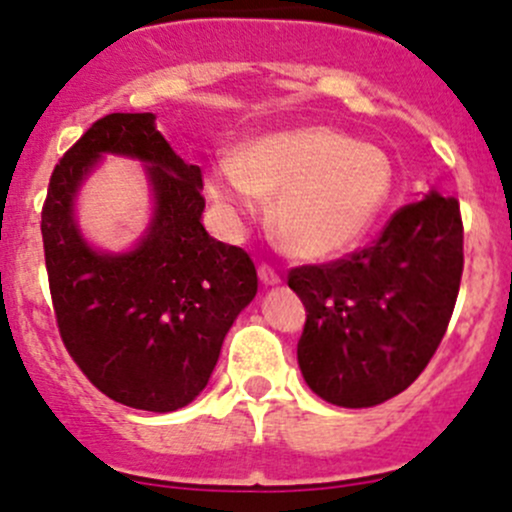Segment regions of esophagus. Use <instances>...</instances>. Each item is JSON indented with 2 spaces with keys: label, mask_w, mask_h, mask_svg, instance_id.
<instances>
[{
  "label": "esophagus",
  "mask_w": 512,
  "mask_h": 512,
  "mask_svg": "<svg viewBox=\"0 0 512 512\" xmlns=\"http://www.w3.org/2000/svg\"><path fill=\"white\" fill-rule=\"evenodd\" d=\"M257 275H260L262 285H267V287L277 285V282H280V272H277L272 265H267V262H262V265L257 267Z\"/></svg>",
  "instance_id": "esophagus-1"
}]
</instances>
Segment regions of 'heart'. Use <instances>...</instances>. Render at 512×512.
I'll use <instances>...</instances> for the list:
<instances>
[{"label":"heart","instance_id":"obj_1","mask_svg":"<svg viewBox=\"0 0 512 512\" xmlns=\"http://www.w3.org/2000/svg\"><path fill=\"white\" fill-rule=\"evenodd\" d=\"M394 188L386 151L329 126H302L252 141L208 175L210 200L227 223L272 200L277 240L294 257L327 260L366 235Z\"/></svg>","mask_w":512,"mask_h":512}]
</instances>
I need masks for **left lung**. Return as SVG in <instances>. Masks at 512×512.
Masks as SVG:
<instances>
[{
    "label": "left lung",
    "instance_id": "8db88e82",
    "mask_svg": "<svg viewBox=\"0 0 512 512\" xmlns=\"http://www.w3.org/2000/svg\"><path fill=\"white\" fill-rule=\"evenodd\" d=\"M463 275L461 205L431 193L396 210L364 250L292 267L307 309L297 359L309 389L344 409L401 394L436 354Z\"/></svg>",
    "mask_w": 512,
    "mask_h": 512
}]
</instances>
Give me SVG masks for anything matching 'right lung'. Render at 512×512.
Instances as JSON below:
<instances>
[{
    "mask_svg": "<svg viewBox=\"0 0 512 512\" xmlns=\"http://www.w3.org/2000/svg\"><path fill=\"white\" fill-rule=\"evenodd\" d=\"M101 152L149 163L157 218L126 256L94 253L70 215ZM203 170L175 156L153 113H108L64 153L41 208L56 327L66 352L108 399L141 411L188 406L208 384L227 329L257 292L242 247L205 232Z\"/></svg>",
    "mask_w": 512,
    "mask_h": 512,
    "instance_id": "obj_1",
    "label": "right lung"
}]
</instances>
